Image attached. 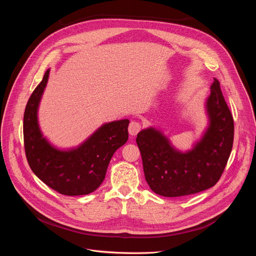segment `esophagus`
Masks as SVG:
<instances>
[{
	"mask_svg": "<svg viewBox=\"0 0 256 256\" xmlns=\"http://www.w3.org/2000/svg\"><path fill=\"white\" fill-rule=\"evenodd\" d=\"M140 128H142V126H140V122H132L130 124V126H128V132H130V134L136 136L140 130Z\"/></svg>",
	"mask_w": 256,
	"mask_h": 256,
	"instance_id": "obj_1",
	"label": "esophagus"
}]
</instances>
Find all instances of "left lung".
Instances as JSON below:
<instances>
[{
	"mask_svg": "<svg viewBox=\"0 0 256 256\" xmlns=\"http://www.w3.org/2000/svg\"><path fill=\"white\" fill-rule=\"evenodd\" d=\"M204 108L208 126L186 152L176 149L153 126L138 134L146 181L155 194L166 198L190 196L214 186L220 179L233 147L234 122L216 78Z\"/></svg>",
	"mask_w": 256,
	"mask_h": 256,
	"instance_id": "obj_1",
	"label": "left lung"
}]
</instances>
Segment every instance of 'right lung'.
Returning <instances> with one entry per match:
<instances>
[{
    "instance_id": "add662e5",
    "label": "right lung",
    "mask_w": 256,
    "mask_h": 256,
    "mask_svg": "<svg viewBox=\"0 0 256 256\" xmlns=\"http://www.w3.org/2000/svg\"><path fill=\"white\" fill-rule=\"evenodd\" d=\"M50 68L31 94L24 112L23 134L28 164L42 181L64 196H84L103 182L109 162L128 138V120L106 122L75 148L58 149L44 136L38 108Z\"/></svg>"
}]
</instances>
